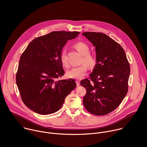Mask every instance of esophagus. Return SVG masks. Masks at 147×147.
Returning a JSON list of instances; mask_svg holds the SVG:
<instances>
[{
    "instance_id": "1",
    "label": "esophagus",
    "mask_w": 147,
    "mask_h": 147,
    "mask_svg": "<svg viewBox=\"0 0 147 147\" xmlns=\"http://www.w3.org/2000/svg\"><path fill=\"white\" fill-rule=\"evenodd\" d=\"M76 85L78 86L80 85V81L79 80H76Z\"/></svg>"
}]
</instances>
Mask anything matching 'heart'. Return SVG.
Here are the masks:
<instances>
[{"label": "heart", "mask_w": 147, "mask_h": 147, "mask_svg": "<svg viewBox=\"0 0 147 147\" xmlns=\"http://www.w3.org/2000/svg\"><path fill=\"white\" fill-rule=\"evenodd\" d=\"M74 47L83 55L81 63L85 64H82L79 66L74 67L70 69L67 72V76L69 78L79 79L83 78L86 74L88 69L86 65L90 68L94 67L97 63V60L95 56L89 53L90 48L86 43L82 41L76 42L74 44ZM60 59L63 66L65 67H68V63L64 52L61 53Z\"/></svg>", "instance_id": "obj_1"}]
</instances>
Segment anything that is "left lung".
Instances as JSON below:
<instances>
[{
    "label": "left lung",
    "mask_w": 147,
    "mask_h": 147,
    "mask_svg": "<svg viewBox=\"0 0 147 147\" xmlns=\"http://www.w3.org/2000/svg\"><path fill=\"white\" fill-rule=\"evenodd\" d=\"M96 47L97 63L89 79L80 82L86 89L83 104L90 113L105 115L118 107L128 89L129 64L122 47L106 34L82 33Z\"/></svg>",
    "instance_id": "left-lung-1"
}]
</instances>
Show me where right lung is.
<instances>
[{
  "label": "right lung",
  "mask_w": 147,
  "mask_h": 147,
  "mask_svg": "<svg viewBox=\"0 0 147 147\" xmlns=\"http://www.w3.org/2000/svg\"><path fill=\"white\" fill-rule=\"evenodd\" d=\"M79 33L55 31L40 36L21 54L16 82L22 102L32 111L42 115L57 111L76 88L73 79H57L64 74L60 59L63 46Z\"/></svg>",
  "instance_id": "1"
}]
</instances>
